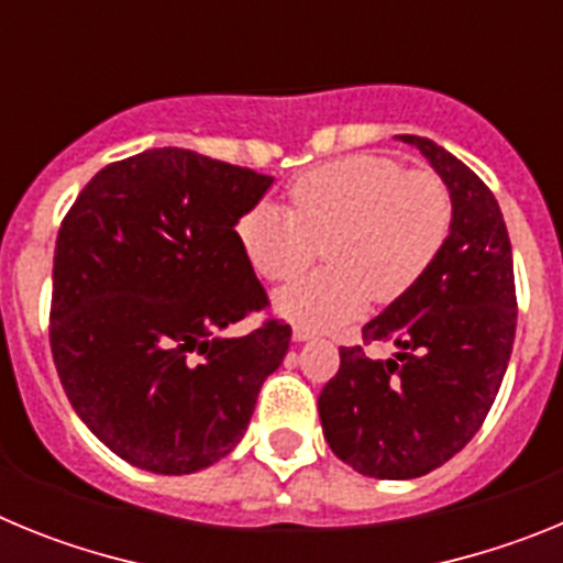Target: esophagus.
<instances>
[{
	"label": "esophagus",
	"instance_id": "esophagus-1",
	"mask_svg": "<svg viewBox=\"0 0 563 563\" xmlns=\"http://www.w3.org/2000/svg\"><path fill=\"white\" fill-rule=\"evenodd\" d=\"M310 338H316V330H310V327H292V341H310Z\"/></svg>",
	"mask_w": 563,
	"mask_h": 563
}]
</instances>
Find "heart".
I'll use <instances>...</instances> for the list:
<instances>
[{
  "instance_id": "heart-1",
  "label": "heart",
  "mask_w": 563,
  "mask_h": 563,
  "mask_svg": "<svg viewBox=\"0 0 563 563\" xmlns=\"http://www.w3.org/2000/svg\"><path fill=\"white\" fill-rule=\"evenodd\" d=\"M290 206L258 202L236 236L253 271L267 282L298 276L327 245L330 271L278 290L282 318L332 330L369 307L395 301L420 282L451 231V200L434 174L406 172L391 157L352 154L310 168L290 186Z\"/></svg>"
}]
</instances>
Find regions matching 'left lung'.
<instances>
[{"mask_svg":"<svg viewBox=\"0 0 563 563\" xmlns=\"http://www.w3.org/2000/svg\"><path fill=\"white\" fill-rule=\"evenodd\" d=\"M431 163L451 197V231L429 273L363 327L395 355L341 346L318 397L332 454L372 479H417L479 431L516 338L514 253L490 188L429 137L397 134Z\"/></svg>","mask_w":563,"mask_h":563,"instance_id":"obj_1","label":"left lung"}]
</instances>
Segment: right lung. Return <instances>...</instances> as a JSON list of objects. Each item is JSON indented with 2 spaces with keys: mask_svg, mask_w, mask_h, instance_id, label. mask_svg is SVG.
Masks as SVG:
<instances>
[{
  "mask_svg": "<svg viewBox=\"0 0 563 563\" xmlns=\"http://www.w3.org/2000/svg\"><path fill=\"white\" fill-rule=\"evenodd\" d=\"M273 177L188 148L101 168L64 217L49 346L76 415L129 465L197 474L245 437L292 330L228 327L267 305L239 220ZM197 349L203 361H187Z\"/></svg>",
  "mask_w": 563,
  "mask_h": 563,
  "instance_id": "add662e5",
  "label": "right lung"
}]
</instances>
